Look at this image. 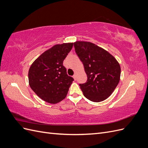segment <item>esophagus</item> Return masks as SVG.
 I'll return each instance as SVG.
<instances>
[{
	"label": "esophagus",
	"mask_w": 148,
	"mask_h": 148,
	"mask_svg": "<svg viewBox=\"0 0 148 148\" xmlns=\"http://www.w3.org/2000/svg\"><path fill=\"white\" fill-rule=\"evenodd\" d=\"M73 78H74V79H75V80L77 79V76H76V75H74L73 76Z\"/></svg>",
	"instance_id": "34e87169"
}]
</instances>
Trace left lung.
Here are the masks:
<instances>
[{
	"label": "left lung",
	"mask_w": 148,
	"mask_h": 148,
	"mask_svg": "<svg viewBox=\"0 0 148 148\" xmlns=\"http://www.w3.org/2000/svg\"><path fill=\"white\" fill-rule=\"evenodd\" d=\"M74 46L88 77L86 83L79 84L84 96L95 102L106 100L120 81L121 69L118 61L94 43L78 41L74 42Z\"/></svg>",
	"instance_id": "left-lung-1"
}]
</instances>
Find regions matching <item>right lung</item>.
<instances>
[{"mask_svg":"<svg viewBox=\"0 0 148 148\" xmlns=\"http://www.w3.org/2000/svg\"><path fill=\"white\" fill-rule=\"evenodd\" d=\"M73 42L56 44L36 59L28 71L29 84L41 99L51 104L64 99L73 78L66 73L63 62Z\"/></svg>","mask_w":148,"mask_h":148,"instance_id":"add662e5","label":"right lung"}]
</instances>
